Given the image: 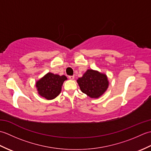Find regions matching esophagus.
<instances>
[{"label": "esophagus", "instance_id": "1", "mask_svg": "<svg viewBox=\"0 0 151 151\" xmlns=\"http://www.w3.org/2000/svg\"><path fill=\"white\" fill-rule=\"evenodd\" d=\"M69 78L70 80H74V78H75V76H69Z\"/></svg>", "mask_w": 151, "mask_h": 151}]
</instances>
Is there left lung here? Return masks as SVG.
I'll list each match as a JSON object with an SVG mask.
<instances>
[{
    "label": "left lung",
    "mask_w": 151,
    "mask_h": 151,
    "mask_svg": "<svg viewBox=\"0 0 151 151\" xmlns=\"http://www.w3.org/2000/svg\"><path fill=\"white\" fill-rule=\"evenodd\" d=\"M76 81L82 92L92 99L101 97L109 86L107 75L93 69H88Z\"/></svg>",
    "instance_id": "1"
}]
</instances>
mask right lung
<instances>
[{
  "label": "right lung",
  "mask_w": 151,
  "mask_h": 151,
  "mask_svg": "<svg viewBox=\"0 0 151 151\" xmlns=\"http://www.w3.org/2000/svg\"><path fill=\"white\" fill-rule=\"evenodd\" d=\"M66 80L67 78L65 75L47 73L36 82L38 94L47 100H52L60 94L62 85Z\"/></svg>",
  "instance_id": "1"
}]
</instances>
